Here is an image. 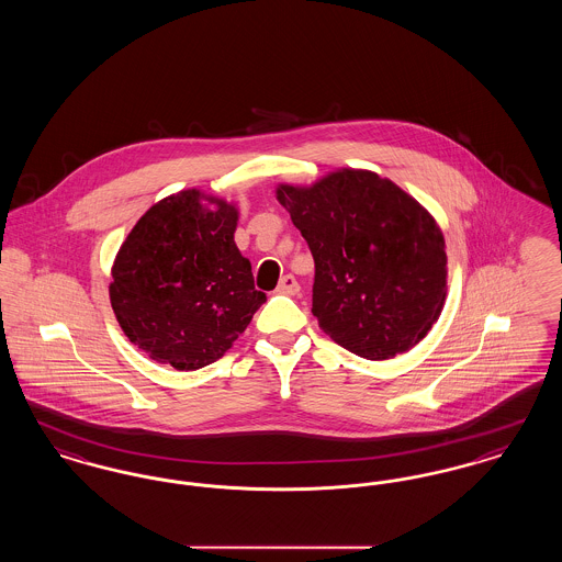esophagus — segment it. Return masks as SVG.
I'll use <instances>...</instances> for the list:
<instances>
[{
	"mask_svg": "<svg viewBox=\"0 0 562 562\" xmlns=\"http://www.w3.org/2000/svg\"><path fill=\"white\" fill-rule=\"evenodd\" d=\"M280 294H296L299 293V282L294 280V276H284L282 280H280V284H278V289H276Z\"/></svg>",
	"mask_w": 562,
	"mask_h": 562,
	"instance_id": "esophagus-1",
	"label": "esophagus"
}]
</instances>
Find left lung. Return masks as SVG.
<instances>
[{"label": "left lung", "instance_id": "8db88e82", "mask_svg": "<svg viewBox=\"0 0 562 562\" xmlns=\"http://www.w3.org/2000/svg\"><path fill=\"white\" fill-rule=\"evenodd\" d=\"M276 200L316 263L312 312L333 341L367 360L415 348L447 301V246L436 218L394 181L337 168Z\"/></svg>", "mask_w": 562, "mask_h": 562}]
</instances>
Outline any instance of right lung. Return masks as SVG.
<instances>
[{
  "instance_id": "1",
  "label": "right lung",
  "mask_w": 562,
  "mask_h": 562,
  "mask_svg": "<svg viewBox=\"0 0 562 562\" xmlns=\"http://www.w3.org/2000/svg\"><path fill=\"white\" fill-rule=\"evenodd\" d=\"M238 216L236 202L183 189L156 202L122 241L109 301L131 344L158 364H211L266 303L234 240Z\"/></svg>"
}]
</instances>
